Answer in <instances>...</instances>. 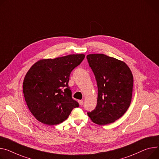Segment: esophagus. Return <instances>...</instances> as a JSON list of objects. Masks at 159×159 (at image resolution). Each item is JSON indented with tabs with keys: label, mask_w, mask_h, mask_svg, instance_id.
Returning a JSON list of instances; mask_svg holds the SVG:
<instances>
[{
	"label": "esophagus",
	"mask_w": 159,
	"mask_h": 159,
	"mask_svg": "<svg viewBox=\"0 0 159 159\" xmlns=\"http://www.w3.org/2000/svg\"><path fill=\"white\" fill-rule=\"evenodd\" d=\"M78 102H79V104H80V106H82V105L83 104V101L82 100H80V101H78Z\"/></svg>",
	"instance_id": "34e87169"
}]
</instances>
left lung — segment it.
<instances>
[{"instance_id":"left-lung-1","label":"left lung","mask_w":159,"mask_h":159,"mask_svg":"<svg viewBox=\"0 0 159 159\" xmlns=\"http://www.w3.org/2000/svg\"><path fill=\"white\" fill-rule=\"evenodd\" d=\"M87 58L98 88L97 106L87 114L96 124L113 123L130 106L134 82L132 72L125 62L104 54H90Z\"/></svg>"}]
</instances>
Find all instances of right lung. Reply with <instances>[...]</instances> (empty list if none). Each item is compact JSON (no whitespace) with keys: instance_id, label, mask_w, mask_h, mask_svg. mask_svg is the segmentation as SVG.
Instances as JSON below:
<instances>
[{"instance_id":"1","label":"right lung","mask_w":159,"mask_h":159,"mask_svg":"<svg viewBox=\"0 0 159 159\" xmlns=\"http://www.w3.org/2000/svg\"><path fill=\"white\" fill-rule=\"evenodd\" d=\"M84 55H69L40 60L29 70L23 83L27 106L38 121L48 125L62 123L79 107L68 85L70 72Z\"/></svg>"}]
</instances>
